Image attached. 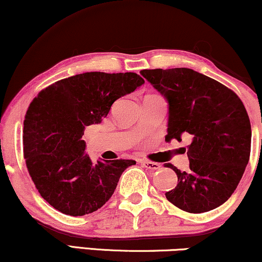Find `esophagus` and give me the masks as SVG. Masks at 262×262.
<instances>
[{
  "mask_svg": "<svg viewBox=\"0 0 262 262\" xmlns=\"http://www.w3.org/2000/svg\"><path fill=\"white\" fill-rule=\"evenodd\" d=\"M141 163L146 168V169H150V170H159L161 167L159 163L151 162V161H146V160H143Z\"/></svg>",
  "mask_w": 262,
  "mask_h": 262,
  "instance_id": "obj_1",
  "label": "esophagus"
}]
</instances>
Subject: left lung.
<instances>
[{"mask_svg":"<svg viewBox=\"0 0 262 262\" xmlns=\"http://www.w3.org/2000/svg\"><path fill=\"white\" fill-rule=\"evenodd\" d=\"M142 76L168 102L166 141L191 136L189 170L166 198L189 213L216 209L230 198L248 164L252 127L241 99L231 89L187 68L145 69Z\"/></svg>","mask_w":262,"mask_h":262,"instance_id":"obj_1","label":"left lung"}]
</instances>
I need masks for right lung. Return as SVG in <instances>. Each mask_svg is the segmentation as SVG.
Returning a JSON list of instances; mask_svg holds the SVG:
<instances>
[{"label": "right lung", "mask_w": 262, "mask_h": 262, "mask_svg": "<svg viewBox=\"0 0 262 262\" xmlns=\"http://www.w3.org/2000/svg\"><path fill=\"white\" fill-rule=\"evenodd\" d=\"M144 80L135 73L78 74L39 93L24 120V156L40 195L59 212L84 216L100 209L134 160L94 161L84 152L85 126L101 123L113 102Z\"/></svg>", "instance_id": "obj_1"}]
</instances>
